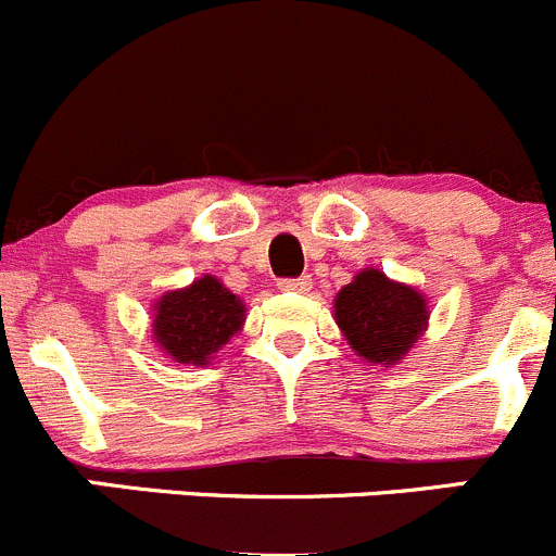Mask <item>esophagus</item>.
<instances>
[{"label":"esophagus","instance_id":"1","mask_svg":"<svg viewBox=\"0 0 556 556\" xmlns=\"http://www.w3.org/2000/svg\"><path fill=\"white\" fill-rule=\"evenodd\" d=\"M312 288L309 277H299V279H282L279 282V290H293V293H306Z\"/></svg>","mask_w":556,"mask_h":556}]
</instances>
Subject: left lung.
I'll list each match as a JSON object with an SVG mask.
<instances>
[{"mask_svg":"<svg viewBox=\"0 0 556 556\" xmlns=\"http://www.w3.org/2000/svg\"><path fill=\"white\" fill-rule=\"evenodd\" d=\"M333 320L358 358L393 366L427 333L429 301L380 268H361L333 299Z\"/></svg>","mask_w":556,"mask_h":556,"instance_id":"left-lung-1","label":"left lung"}]
</instances>
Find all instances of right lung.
Returning <instances> with one entry per match:
<instances>
[{"mask_svg": "<svg viewBox=\"0 0 556 556\" xmlns=\"http://www.w3.org/2000/svg\"><path fill=\"white\" fill-rule=\"evenodd\" d=\"M244 301L225 288L223 279L203 274L154 301L152 339L176 364L206 366L244 328Z\"/></svg>", "mask_w": 556, "mask_h": 556, "instance_id": "obj_1", "label": "right lung"}]
</instances>
